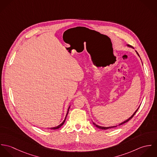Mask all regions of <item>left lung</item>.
<instances>
[{
  "instance_id": "1",
  "label": "left lung",
  "mask_w": 157,
  "mask_h": 157,
  "mask_svg": "<svg viewBox=\"0 0 157 157\" xmlns=\"http://www.w3.org/2000/svg\"><path fill=\"white\" fill-rule=\"evenodd\" d=\"M129 46H129V45H128ZM136 53H137V54L139 56V54H138V52H136ZM138 108L136 109V111H135V112L134 113V114L129 118H128L127 120H126V121H124V122H123V123H120V124H119V126H120V125H122V124H124L125 123H126V122H128V121H129L134 116L135 114V113L137 112V111H138ZM93 124H94V126H95L97 128H99V129H110V128H115V127H117V126H111V127H102V126H98V125H97L95 123H93Z\"/></svg>"
}]
</instances>
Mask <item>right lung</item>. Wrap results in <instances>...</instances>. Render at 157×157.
I'll use <instances>...</instances> for the list:
<instances>
[{"label": "right lung", "mask_w": 157, "mask_h": 157, "mask_svg": "<svg viewBox=\"0 0 157 157\" xmlns=\"http://www.w3.org/2000/svg\"><path fill=\"white\" fill-rule=\"evenodd\" d=\"M69 109H68V111H67V115H66V117H65V120H64V121L60 124V125H59L58 126H57V127H54V128H51V129H59V128H60L63 124H64V123H65V120H66V118H67V113H68V111H69Z\"/></svg>", "instance_id": "1"}]
</instances>
